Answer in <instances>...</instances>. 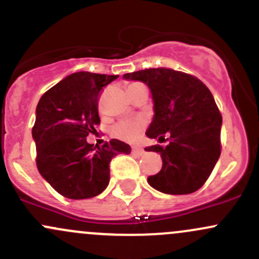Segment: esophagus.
<instances>
[{
	"mask_svg": "<svg viewBox=\"0 0 259 259\" xmlns=\"http://www.w3.org/2000/svg\"><path fill=\"white\" fill-rule=\"evenodd\" d=\"M132 152L135 155V156H139V157L143 156V155L145 154L144 149L143 148H139V146H134V148L132 149Z\"/></svg>",
	"mask_w": 259,
	"mask_h": 259,
	"instance_id": "obj_1",
	"label": "esophagus"
}]
</instances>
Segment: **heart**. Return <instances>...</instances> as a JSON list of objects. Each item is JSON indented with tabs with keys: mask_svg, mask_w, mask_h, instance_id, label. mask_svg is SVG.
Masks as SVG:
<instances>
[{
	"mask_svg": "<svg viewBox=\"0 0 259 259\" xmlns=\"http://www.w3.org/2000/svg\"><path fill=\"white\" fill-rule=\"evenodd\" d=\"M140 85L139 83H132L127 88H133V87ZM144 126H145V121L139 119V120H125L118 122L116 125H114V127L111 129V135L114 138L119 139L122 141H135L138 140L139 137L141 135Z\"/></svg>",
	"mask_w": 259,
	"mask_h": 259,
	"instance_id": "obj_1",
	"label": "heart"
}]
</instances>
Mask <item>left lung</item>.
I'll list each match as a JSON object with an SVG mask.
<instances>
[{
  "instance_id": "left-lung-1",
  "label": "left lung",
  "mask_w": 259,
  "mask_h": 259,
  "mask_svg": "<svg viewBox=\"0 0 259 259\" xmlns=\"http://www.w3.org/2000/svg\"><path fill=\"white\" fill-rule=\"evenodd\" d=\"M126 80H140L150 89L154 118L146 130L151 139L170 143L152 145L162 159L159 174L149 176L151 187L167 195L197 191L211 175L221 155L222 116L213 95L194 75L170 69L150 68L126 73Z\"/></svg>"
}]
</instances>
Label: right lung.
Returning a JSON list of instances; mask_svg holds the SVG:
<instances>
[{
  "mask_svg": "<svg viewBox=\"0 0 259 259\" xmlns=\"http://www.w3.org/2000/svg\"><path fill=\"white\" fill-rule=\"evenodd\" d=\"M118 75L77 72L67 75L42 95L36 109L32 137L40 176L58 194L72 200L102 194L109 184V164L132 148L111 139L102 148L87 137L100 122L98 98L103 87Z\"/></svg>",
  "mask_w": 259,
  "mask_h": 259,
  "instance_id": "obj_1",
  "label": "right lung"
}]
</instances>
